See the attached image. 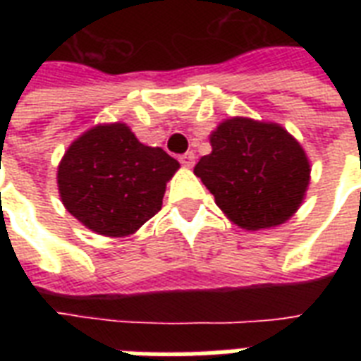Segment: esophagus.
I'll return each mask as SVG.
<instances>
[{
    "instance_id": "34e87169",
    "label": "esophagus",
    "mask_w": 361,
    "mask_h": 361,
    "mask_svg": "<svg viewBox=\"0 0 361 361\" xmlns=\"http://www.w3.org/2000/svg\"><path fill=\"white\" fill-rule=\"evenodd\" d=\"M195 153L192 152H187V153H183V155H181L180 157V163L183 164V166H187V169H191L192 164H195Z\"/></svg>"
}]
</instances>
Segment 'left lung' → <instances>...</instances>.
Wrapping results in <instances>:
<instances>
[{
    "mask_svg": "<svg viewBox=\"0 0 361 361\" xmlns=\"http://www.w3.org/2000/svg\"><path fill=\"white\" fill-rule=\"evenodd\" d=\"M212 153L195 174L234 225L260 231L296 214L309 185V159L281 125L231 118L209 135Z\"/></svg>",
    "mask_w": 361,
    "mask_h": 361,
    "instance_id": "obj_1",
    "label": "left lung"
}]
</instances>
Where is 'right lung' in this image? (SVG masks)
Instances as JSON below:
<instances>
[{
    "label": "right lung",
    "mask_w": 361,
    "mask_h": 361,
    "mask_svg": "<svg viewBox=\"0 0 361 361\" xmlns=\"http://www.w3.org/2000/svg\"><path fill=\"white\" fill-rule=\"evenodd\" d=\"M180 163L144 146L125 123H104L78 136L58 166L65 209L109 238L135 234L163 206L166 181Z\"/></svg>",
    "instance_id": "right-lung-1"
}]
</instances>
